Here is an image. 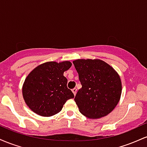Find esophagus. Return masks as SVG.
I'll use <instances>...</instances> for the list:
<instances>
[{"instance_id":"esophagus-1","label":"esophagus","mask_w":147,"mask_h":147,"mask_svg":"<svg viewBox=\"0 0 147 147\" xmlns=\"http://www.w3.org/2000/svg\"><path fill=\"white\" fill-rule=\"evenodd\" d=\"M77 89L76 88H74L72 90V92H73V94H74V95H76V93H77Z\"/></svg>"}]
</instances>
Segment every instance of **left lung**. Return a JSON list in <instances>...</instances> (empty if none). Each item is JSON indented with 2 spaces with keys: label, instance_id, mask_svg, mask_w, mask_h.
Here are the masks:
<instances>
[{
  "label": "left lung",
  "instance_id": "left-lung-1",
  "mask_svg": "<svg viewBox=\"0 0 147 147\" xmlns=\"http://www.w3.org/2000/svg\"><path fill=\"white\" fill-rule=\"evenodd\" d=\"M73 64L82 86L75 97L81 113L90 119L110 113L122 94V82L117 72L100 59H77Z\"/></svg>",
  "mask_w": 147,
  "mask_h": 147
}]
</instances>
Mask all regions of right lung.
Instances as JSON below:
<instances>
[{
    "label": "right lung",
    "instance_id": "right-lung-1",
    "mask_svg": "<svg viewBox=\"0 0 147 147\" xmlns=\"http://www.w3.org/2000/svg\"><path fill=\"white\" fill-rule=\"evenodd\" d=\"M70 61H49L38 65L25 79L23 99L35 113L50 117L58 113L66 101L74 98L67 87L68 79L63 72L71 67Z\"/></svg>",
    "mask_w": 147,
    "mask_h": 147
}]
</instances>
